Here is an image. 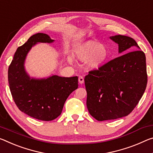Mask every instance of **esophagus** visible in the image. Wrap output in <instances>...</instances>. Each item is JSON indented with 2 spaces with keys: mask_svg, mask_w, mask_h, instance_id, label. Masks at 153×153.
Here are the masks:
<instances>
[{
  "mask_svg": "<svg viewBox=\"0 0 153 153\" xmlns=\"http://www.w3.org/2000/svg\"><path fill=\"white\" fill-rule=\"evenodd\" d=\"M78 82H79V83L80 84H84V77H82V76H79V78H78Z\"/></svg>",
  "mask_w": 153,
  "mask_h": 153,
  "instance_id": "esophagus-1",
  "label": "esophagus"
}]
</instances>
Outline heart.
I'll return each instance as SVG.
<instances>
[{
    "mask_svg": "<svg viewBox=\"0 0 153 153\" xmlns=\"http://www.w3.org/2000/svg\"><path fill=\"white\" fill-rule=\"evenodd\" d=\"M73 58L85 62V66L90 71H97L106 64L110 57V52L105 45L94 40H87L76 46L72 52ZM68 61L72 62L69 58Z\"/></svg>",
    "mask_w": 153,
    "mask_h": 153,
    "instance_id": "heart-1",
    "label": "heart"
}]
</instances>
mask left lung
<instances>
[{"label":"left lung","mask_w":153,"mask_h":153,"mask_svg":"<svg viewBox=\"0 0 153 153\" xmlns=\"http://www.w3.org/2000/svg\"><path fill=\"white\" fill-rule=\"evenodd\" d=\"M124 54L85 77L86 106L99 121L127 116L139 103L147 84L146 56L127 36L110 37Z\"/></svg>","instance_id":"left-lung-1"}]
</instances>
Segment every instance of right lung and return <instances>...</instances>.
Masks as SVG:
<instances>
[{
  "mask_svg": "<svg viewBox=\"0 0 153 153\" xmlns=\"http://www.w3.org/2000/svg\"><path fill=\"white\" fill-rule=\"evenodd\" d=\"M54 42L45 33H37L17 49L8 69L9 88L19 110L36 119L50 121L60 115L68 97L78 87L77 76L52 75L46 78L30 77L24 64L28 53L38 43Z\"/></svg>",
  "mask_w": 153,
  "mask_h": 153,
  "instance_id": "obj_1",
  "label": "right lung"
}]
</instances>
